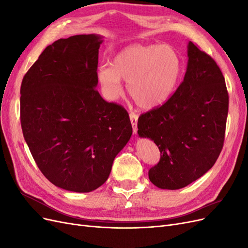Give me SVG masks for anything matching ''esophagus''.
<instances>
[{
  "label": "esophagus",
  "mask_w": 248,
  "mask_h": 248,
  "mask_svg": "<svg viewBox=\"0 0 248 248\" xmlns=\"http://www.w3.org/2000/svg\"><path fill=\"white\" fill-rule=\"evenodd\" d=\"M129 118H130V122H131L132 128H133V133L137 134V132H138V119H139V116L137 114H134V112H130Z\"/></svg>",
  "instance_id": "1"
}]
</instances>
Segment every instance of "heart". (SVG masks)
Here are the masks:
<instances>
[{
    "label": "heart",
    "instance_id": "obj_1",
    "mask_svg": "<svg viewBox=\"0 0 248 248\" xmlns=\"http://www.w3.org/2000/svg\"><path fill=\"white\" fill-rule=\"evenodd\" d=\"M179 52L168 44H132L112 59L111 66L97 72L99 86L108 100L123 94L122 80L128 82V94L141 109H153L166 103L182 77Z\"/></svg>",
    "mask_w": 248,
    "mask_h": 248
}]
</instances>
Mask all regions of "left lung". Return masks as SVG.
Listing matches in <instances>:
<instances>
[{"label": "left lung", "mask_w": 248, "mask_h": 248, "mask_svg": "<svg viewBox=\"0 0 248 248\" xmlns=\"http://www.w3.org/2000/svg\"><path fill=\"white\" fill-rule=\"evenodd\" d=\"M186 73L161 107L140 116V138L152 140L160 160L149 179L161 189H180L211 169L221 152L229 110L226 80L214 60L189 41Z\"/></svg>", "instance_id": "left-lung-1"}]
</instances>
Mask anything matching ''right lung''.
<instances>
[{"label": "right lung", "mask_w": 248, "mask_h": 248, "mask_svg": "<svg viewBox=\"0 0 248 248\" xmlns=\"http://www.w3.org/2000/svg\"><path fill=\"white\" fill-rule=\"evenodd\" d=\"M102 37L76 35L42 51L20 87V123L42 174L68 191L107 181L132 134L128 112L96 90Z\"/></svg>", "instance_id": "add662e5"}]
</instances>
